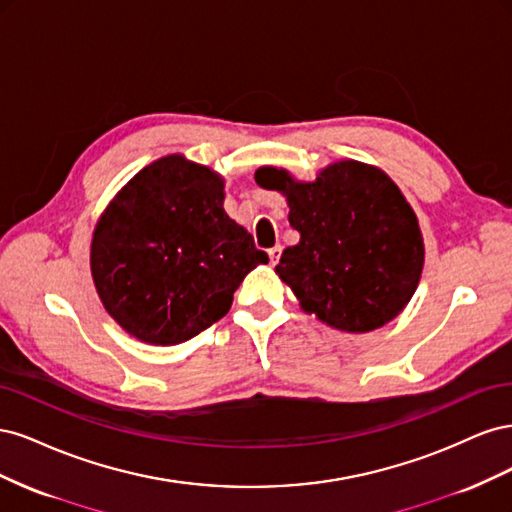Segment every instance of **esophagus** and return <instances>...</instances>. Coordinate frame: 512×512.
<instances>
[{
    "mask_svg": "<svg viewBox=\"0 0 512 512\" xmlns=\"http://www.w3.org/2000/svg\"><path fill=\"white\" fill-rule=\"evenodd\" d=\"M280 256H282V245H273L271 250H269V258H271V265H275L277 260H280Z\"/></svg>",
    "mask_w": 512,
    "mask_h": 512,
    "instance_id": "esophagus-1",
    "label": "esophagus"
}]
</instances>
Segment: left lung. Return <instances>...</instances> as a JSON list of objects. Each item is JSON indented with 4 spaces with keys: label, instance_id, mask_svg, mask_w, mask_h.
Wrapping results in <instances>:
<instances>
[{
    "label": "left lung",
    "instance_id": "left-lung-1",
    "mask_svg": "<svg viewBox=\"0 0 512 512\" xmlns=\"http://www.w3.org/2000/svg\"><path fill=\"white\" fill-rule=\"evenodd\" d=\"M256 183L282 192L301 241L275 271L305 312L348 333L393 320L421 280L425 247L416 215L382 170L354 160L324 168L314 183L265 166Z\"/></svg>",
    "mask_w": 512,
    "mask_h": 512
}]
</instances>
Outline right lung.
<instances>
[{"label":"right lung","instance_id":"right-lung-1","mask_svg":"<svg viewBox=\"0 0 512 512\" xmlns=\"http://www.w3.org/2000/svg\"><path fill=\"white\" fill-rule=\"evenodd\" d=\"M260 262L250 232L224 211V181L168 156L128 181L91 243L100 299L141 342L175 346L228 314L232 294Z\"/></svg>","mask_w":512,"mask_h":512}]
</instances>
